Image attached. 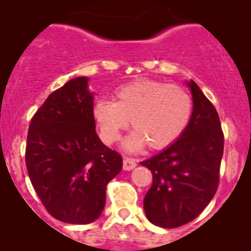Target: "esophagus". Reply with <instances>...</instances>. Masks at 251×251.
<instances>
[{
	"instance_id": "obj_1",
	"label": "esophagus",
	"mask_w": 251,
	"mask_h": 251,
	"mask_svg": "<svg viewBox=\"0 0 251 251\" xmlns=\"http://www.w3.org/2000/svg\"><path fill=\"white\" fill-rule=\"evenodd\" d=\"M135 167H137V162H135V159H133V158H128V157L124 158L123 159L124 171H132V169H134Z\"/></svg>"
}]
</instances>
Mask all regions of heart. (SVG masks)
<instances>
[{"label":"heart","instance_id":"1","mask_svg":"<svg viewBox=\"0 0 251 251\" xmlns=\"http://www.w3.org/2000/svg\"><path fill=\"white\" fill-rule=\"evenodd\" d=\"M114 100H98L92 116L105 144L121 137L122 130L134 128L124 141V148L141 151L163 149L178 141L187 129L193 113V100L187 91L162 80L138 79L121 86Z\"/></svg>","mask_w":251,"mask_h":251}]
</instances>
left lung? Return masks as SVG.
<instances>
[{
    "label": "left lung",
    "mask_w": 251,
    "mask_h": 251,
    "mask_svg": "<svg viewBox=\"0 0 251 251\" xmlns=\"http://www.w3.org/2000/svg\"><path fill=\"white\" fill-rule=\"evenodd\" d=\"M193 113L178 141L144 160L153 183L144 198L151 224L178 227L192 222L213 199L219 184L224 134L217 109L194 80L187 82Z\"/></svg>",
    "instance_id": "left-lung-1"
}]
</instances>
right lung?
<instances>
[{"instance_id":"1","label":"right lung","mask_w":251,"mask_h":251,"mask_svg":"<svg viewBox=\"0 0 251 251\" xmlns=\"http://www.w3.org/2000/svg\"><path fill=\"white\" fill-rule=\"evenodd\" d=\"M88 78L50 93L29 124L26 167L47 211L70 224H89L105 205V189L122 171V157L96 133Z\"/></svg>"}]
</instances>
